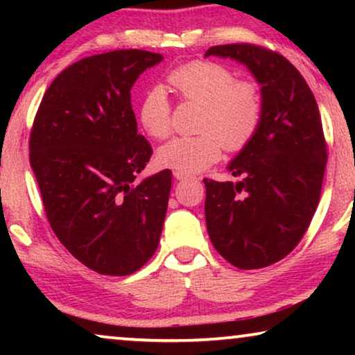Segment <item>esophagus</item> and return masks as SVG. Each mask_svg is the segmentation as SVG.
Masks as SVG:
<instances>
[{
	"label": "esophagus",
	"instance_id": "obj_1",
	"mask_svg": "<svg viewBox=\"0 0 355 355\" xmlns=\"http://www.w3.org/2000/svg\"><path fill=\"white\" fill-rule=\"evenodd\" d=\"M174 178L179 179V181H181V179H192L193 176H192V174L184 173V171H174Z\"/></svg>",
	"mask_w": 355,
	"mask_h": 355
}]
</instances>
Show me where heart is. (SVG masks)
Returning <instances> with one entry per match:
<instances>
[{
	"instance_id": "b5f03b06",
	"label": "heart",
	"mask_w": 355,
	"mask_h": 355,
	"mask_svg": "<svg viewBox=\"0 0 355 355\" xmlns=\"http://www.w3.org/2000/svg\"><path fill=\"white\" fill-rule=\"evenodd\" d=\"M182 100L200 105L197 130L176 137L158 150V163L184 173L202 171L218 162L223 145L239 152L255 137L263 118V100L250 80H237L234 72L211 61H191L168 74ZM139 121L153 139L171 132V101L163 87H150L139 103Z\"/></svg>"
}]
</instances>
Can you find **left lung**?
I'll list each match as a JSON object with an SVG mask.
<instances>
[{"mask_svg": "<svg viewBox=\"0 0 355 355\" xmlns=\"http://www.w3.org/2000/svg\"><path fill=\"white\" fill-rule=\"evenodd\" d=\"M205 56L244 64L263 100L255 137L227 164L239 181L203 179L207 231L231 265L265 268L294 250L318 207L328 157L318 105L300 72L278 53L232 43L211 46Z\"/></svg>", "mask_w": 355, "mask_h": 355, "instance_id": "8db88e82", "label": "left lung"}]
</instances>
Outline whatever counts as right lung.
<instances>
[{
  "mask_svg": "<svg viewBox=\"0 0 355 355\" xmlns=\"http://www.w3.org/2000/svg\"><path fill=\"white\" fill-rule=\"evenodd\" d=\"M162 61L144 50L84 58L51 82L33 121L31 166L51 230L100 275H132L158 249L171 171L137 182L152 147L137 134L130 89Z\"/></svg>",
  "mask_w": 355,
  "mask_h": 355,
  "instance_id": "obj_1",
  "label": "right lung"
}]
</instances>
